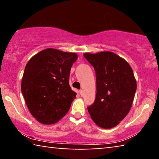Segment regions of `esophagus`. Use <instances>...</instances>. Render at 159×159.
<instances>
[{
	"mask_svg": "<svg viewBox=\"0 0 159 159\" xmlns=\"http://www.w3.org/2000/svg\"><path fill=\"white\" fill-rule=\"evenodd\" d=\"M79 93H80V96H83V95H84V91H83V90H81V89H80V91H79Z\"/></svg>",
	"mask_w": 159,
	"mask_h": 159,
	"instance_id": "34e87169",
	"label": "esophagus"
}]
</instances>
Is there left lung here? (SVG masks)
I'll use <instances>...</instances> for the list:
<instances>
[{
    "instance_id": "left-lung-1",
    "label": "left lung",
    "mask_w": 159,
    "mask_h": 159,
    "mask_svg": "<svg viewBox=\"0 0 159 159\" xmlns=\"http://www.w3.org/2000/svg\"><path fill=\"white\" fill-rule=\"evenodd\" d=\"M84 56L94 68L96 79V98L88 111L98 126L111 129L131 109L136 91L134 72L124 59L112 52Z\"/></svg>"
}]
</instances>
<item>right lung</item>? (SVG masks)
I'll use <instances>...</instances> for the list:
<instances>
[{"mask_svg":"<svg viewBox=\"0 0 159 159\" xmlns=\"http://www.w3.org/2000/svg\"><path fill=\"white\" fill-rule=\"evenodd\" d=\"M74 53L47 48L25 66L21 91L30 113L43 124L58 122L68 113L76 93L69 85Z\"/></svg>","mask_w":159,"mask_h":159,"instance_id":"1","label":"right lung"}]
</instances>
